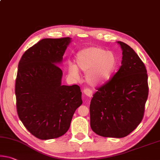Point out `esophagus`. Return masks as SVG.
<instances>
[{"instance_id":"34e87169","label":"esophagus","mask_w":160,"mask_h":160,"mask_svg":"<svg viewBox=\"0 0 160 160\" xmlns=\"http://www.w3.org/2000/svg\"><path fill=\"white\" fill-rule=\"evenodd\" d=\"M83 93L89 98H91L92 96V90L90 88H85V89L83 90Z\"/></svg>"}]
</instances>
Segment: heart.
I'll use <instances>...</instances> for the list:
<instances>
[{"instance_id": "b5f03b06", "label": "heart", "mask_w": 160, "mask_h": 160, "mask_svg": "<svg viewBox=\"0 0 160 160\" xmlns=\"http://www.w3.org/2000/svg\"><path fill=\"white\" fill-rule=\"evenodd\" d=\"M77 66L86 73L85 80L92 86L102 85L110 79L117 66V59L112 52L100 47H91L82 50L76 57ZM75 65H68V74L79 77V70Z\"/></svg>"}]
</instances>
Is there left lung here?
<instances>
[{"label":"left lung","instance_id":"left-lung-1","mask_svg":"<svg viewBox=\"0 0 160 160\" xmlns=\"http://www.w3.org/2000/svg\"><path fill=\"white\" fill-rule=\"evenodd\" d=\"M122 50V65L93 95L90 105V127L105 138L128 136L142 120L149 87L147 69L128 45L118 41Z\"/></svg>","mask_w":160,"mask_h":160}]
</instances>
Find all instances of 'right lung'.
<instances>
[{
  "label": "right lung",
  "mask_w": 160,
  "mask_h": 160,
  "mask_svg": "<svg viewBox=\"0 0 160 160\" xmlns=\"http://www.w3.org/2000/svg\"><path fill=\"white\" fill-rule=\"evenodd\" d=\"M70 38H45L28 48L20 60L15 92L17 113L32 135L40 139L67 132L75 110L82 105L78 85H62V61Z\"/></svg>",
  "instance_id": "1"
}]
</instances>
